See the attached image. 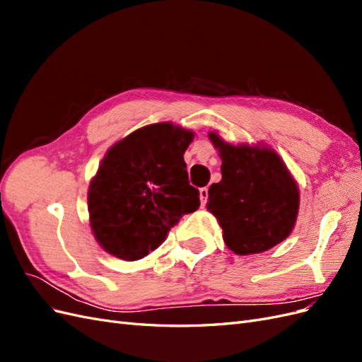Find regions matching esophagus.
Returning a JSON list of instances; mask_svg holds the SVG:
<instances>
[{
    "label": "esophagus",
    "instance_id": "obj_1",
    "mask_svg": "<svg viewBox=\"0 0 362 362\" xmlns=\"http://www.w3.org/2000/svg\"><path fill=\"white\" fill-rule=\"evenodd\" d=\"M199 199H201V206L204 208L206 205V201H208V189L206 187L199 190Z\"/></svg>",
    "mask_w": 362,
    "mask_h": 362
}]
</instances>
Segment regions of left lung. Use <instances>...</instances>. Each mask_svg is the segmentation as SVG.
Here are the masks:
<instances>
[{"label":"left lung","mask_w":362,"mask_h":362,"mask_svg":"<svg viewBox=\"0 0 362 362\" xmlns=\"http://www.w3.org/2000/svg\"><path fill=\"white\" fill-rule=\"evenodd\" d=\"M222 158V180L208 189L206 208L237 255L259 254L286 240L299 211V189L275 151L229 145L208 134Z\"/></svg>","instance_id":"obj_1"}]
</instances>
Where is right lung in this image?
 <instances>
[{
    "label": "right lung",
    "instance_id": "1",
    "mask_svg": "<svg viewBox=\"0 0 362 362\" xmlns=\"http://www.w3.org/2000/svg\"><path fill=\"white\" fill-rule=\"evenodd\" d=\"M189 129L170 122L136 129L107 151L89 185L90 226L104 250L136 261L157 249L184 214L199 208L184 152Z\"/></svg>",
    "mask_w": 362,
    "mask_h": 362
}]
</instances>
